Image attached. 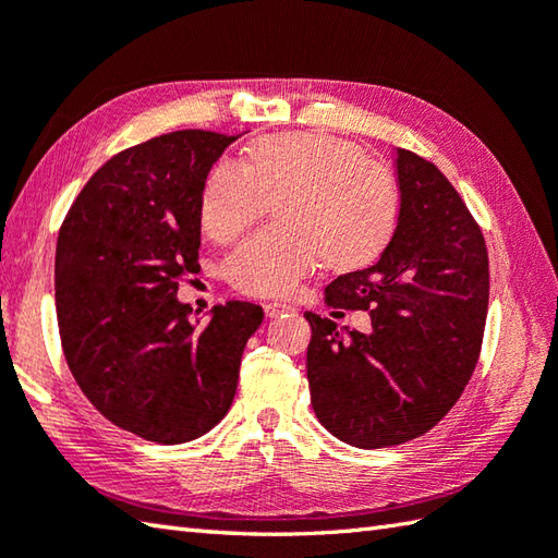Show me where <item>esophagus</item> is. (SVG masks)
Instances as JSON below:
<instances>
[{
  "label": "esophagus",
  "mask_w": 558,
  "mask_h": 558,
  "mask_svg": "<svg viewBox=\"0 0 558 558\" xmlns=\"http://www.w3.org/2000/svg\"><path fill=\"white\" fill-rule=\"evenodd\" d=\"M264 312L268 318H276L286 312H294V306L286 304V302H268V304H264Z\"/></svg>",
  "instance_id": "1"
}]
</instances>
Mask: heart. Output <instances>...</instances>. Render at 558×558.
Segmentation results:
<instances>
[{
  "instance_id": "1",
  "label": "heart",
  "mask_w": 558,
  "mask_h": 558,
  "mask_svg": "<svg viewBox=\"0 0 558 558\" xmlns=\"http://www.w3.org/2000/svg\"><path fill=\"white\" fill-rule=\"evenodd\" d=\"M278 201L282 225L248 236L228 258L232 286L252 298H286L326 258L333 268L369 260L398 213L393 177L381 162L328 134L290 132L260 141L244 165L220 160L206 177L201 222L232 242Z\"/></svg>"
}]
</instances>
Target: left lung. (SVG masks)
Listing matches in <instances>:
<instances>
[{
    "mask_svg": "<svg viewBox=\"0 0 558 558\" xmlns=\"http://www.w3.org/2000/svg\"><path fill=\"white\" fill-rule=\"evenodd\" d=\"M396 232L369 268L338 276L326 304L372 316L369 333L306 312L312 408L340 441L386 448L446 417L480 360L489 304L487 244L434 162L398 148Z\"/></svg>",
    "mask_w": 558,
    "mask_h": 558,
    "instance_id": "left-lung-1",
    "label": "left lung"
}]
</instances>
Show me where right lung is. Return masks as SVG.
I'll list each match as a JSON object with an SVG mask.
<instances>
[{
	"label": "right lung",
	"instance_id": "obj_1",
	"mask_svg": "<svg viewBox=\"0 0 558 558\" xmlns=\"http://www.w3.org/2000/svg\"><path fill=\"white\" fill-rule=\"evenodd\" d=\"M236 136L184 129L117 153L90 177L57 236L54 302L64 357L93 408L156 444H186L228 414L252 302L189 318L177 300L198 272L201 194Z\"/></svg>",
	"mask_w": 558,
	"mask_h": 558
}]
</instances>
